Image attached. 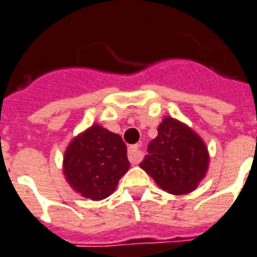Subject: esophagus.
<instances>
[{
    "instance_id": "esophagus-1",
    "label": "esophagus",
    "mask_w": 257,
    "mask_h": 257,
    "mask_svg": "<svg viewBox=\"0 0 257 257\" xmlns=\"http://www.w3.org/2000/svg\"><path fill=\"white\" fill-rule=\"evenodd\" d=\"M128 158L131 164L137 165L143 160V152L140 150L139 145H132L128 148Z\"/></svg>"
}]
</instances>
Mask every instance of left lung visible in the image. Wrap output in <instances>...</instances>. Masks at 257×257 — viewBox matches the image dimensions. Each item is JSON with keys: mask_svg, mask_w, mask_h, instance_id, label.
I'll return each instance as SVG.
<instances>
[{"mask_svg": "<svg viewBox=\"0 0 257 257\" xmlns=\"http://www.w3.org/2000/svg\"><path fill=\"white\" fill-rule=\"evenodd\" d=\"M210 164L207 147L197 132L177 118L164 117L158 136L149 144L140 164L164 191L189 194L206 177Z\"/></svg>", "mask_w": 257, "mask_h": 257, "instance_id": "left-lung-1", "label": "left lung"}]
</instances>
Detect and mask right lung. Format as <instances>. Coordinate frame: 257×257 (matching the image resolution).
<instances>
[{
	"mask_svg": "<svg viewBox=\"0 0 257 257\" xmlns=\"http://www.w3.org/2000/svg\"><path fill=\"white\" fill-rule=\"evenodd\" d=\"M129 166L121 137L99 124L71 140L63 157V174L71 189L92 201L109 197Z\"/></svg>",
	"mask_w": 257,
	"mask_h": 257,
	"instance_id": "1",
	"label": "right lung"
}]
</instances>
